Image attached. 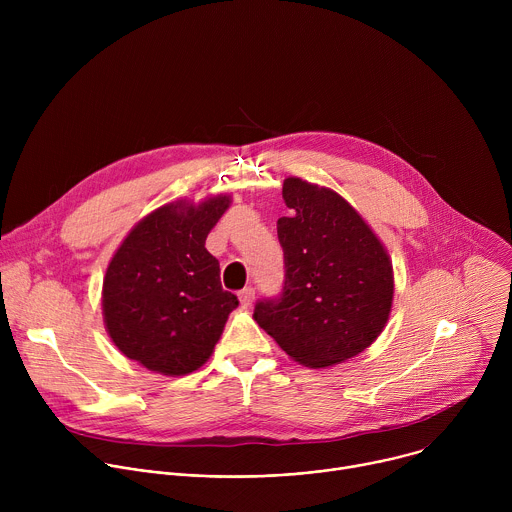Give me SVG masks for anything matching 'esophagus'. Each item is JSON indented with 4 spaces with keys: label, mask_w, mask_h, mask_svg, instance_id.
Here are the masks:
<instances>
[{
    "label": "esophagus",
    "mask_w": 512,
    "mask_h": 512,
    "mask_svg": "<svg viewBox=\"0 0 512 512\" xmlns=\"http://www.w3.org/2000/svg\"><path fill=\"white\" fill-rule=\"evenodd\" d=\"M253 300H255V289H253V287H245V289L239 291V302H241L243 308L251 306Z\"/></svg>",
    "instance_id": "1"
}]
</instances>
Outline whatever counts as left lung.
Listing matches in <instances>:
<instances>
[{"mask_svg":"<svg viewBox=\"0 0 512 512\" xmlns=\"http://www.w3.org/2000/svg\"><path fill=\"white\" fill-rule=\"evenodd\" d=\"M277 221L285 285L255 306V322L310 369L334 367L383 332L395 294L393 263L371 225L338 192L289 176Z\"/></svg>","mask_w":512,"mask_h":512,"instance_id":"left-lung-1","label":"left lung"}]
</instances>
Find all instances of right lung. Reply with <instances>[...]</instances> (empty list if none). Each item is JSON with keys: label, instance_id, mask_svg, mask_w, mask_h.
Returning <instances> with one entry per match:
<instances>
[{"label": "right lung", "instance_id": "obj_1", "mask_svg": "<svg viewBox=\"0 0 512 512\" xmlns=\"http://www.w3.org/2000/svg\"><path fill=\"white\" fill-rule=\"evenodd\" d=\"M231 194L168 202L127 233L101 291L109 338L129 360L166 377L198 371L239 300L221 285L204 243Z\"/></svg>", "mask_w": 512, "mask_h": 512}]
</instances>
